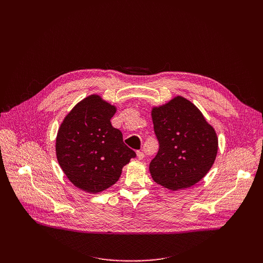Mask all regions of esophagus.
Returning <instances> with one entry per match:
<instances>
[{
  "mask_svg": "<svg viewBox=\"0 0 263 263\" xmlns=\"http://www.w3.org/2000/svg\"><path fill=\"white\" fill-rule=\"evenodd\" d=\"M136 155H137V158H138L139 160H142V159L144 158V154H143V152L137 151V152H136Z\"/></svg>",
  "mask_w": 263,
  "mask_h": 263,
  "instance_id": "obj_1",
  "label": "esophagus"
}]
</instances>
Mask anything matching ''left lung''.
I'll list each match as a JSON object with an SVG mask.
<instances>
[{
  "label": "left lung",
  "mask_w": 263,
  "mask_h": 263,
  "mask_svg": "<svg viewBox=\"0 0 263 263\" xmlns=\"http://www.w3.org/2000/svg\"><path fill=\"white\" fill-rule=\"evenodd\" d=\"M159 151L149 163L153 180L170 191L189 189L201 181L216 158L214 128L200 109L181 96L152 108Z\"/></svg>",
  "instance_id": "1"
}]
</instances>
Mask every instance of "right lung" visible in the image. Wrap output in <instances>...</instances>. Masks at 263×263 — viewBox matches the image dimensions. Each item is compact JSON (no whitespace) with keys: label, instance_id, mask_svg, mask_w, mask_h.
<instances>
[{"label":"right lung","instance_id":"1","mask_svg":"<svg viewBox=\"0 0 263 263\" xmlns=\"http://www.w3.org/2000/svg\"><path fill=\"white\" fill-rule=\"evenodd\" d=\"M116 112V106L99 95H90L68 112L58 129V163L81 191L98 194L109 189L136 156L124 143L122 132L111 125Z\"/></svg>","mask_w":263,"mask_h":263}]
</instances>
